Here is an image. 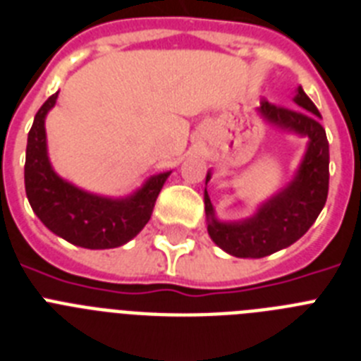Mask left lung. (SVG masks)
Instances as JSON below:
<instances>
[{"label":"left lung","instance_id":"left-lung-1","mask_svg":"<svg viewBox=\"0 0 361 361\" xmlns=\"http://www.w3.org/2000/svg\"><path fill=\"white\" fill-rule=\"evenodd\" d=\"M299 108L260 102V114L281 128L292 130L310 139L308 150L295 180L283 192L266 202L253 218L237 224H220L213 216V205L207 190L204 195L209 216V237L229 255L240 259H260L288 247L310 229L325 207L329 195V141L319 124L321 114L316 104L298 90ZM211 176L207 174V181Z\"/></svg>","mask_w":361,"mask_h":361}]
</instances>
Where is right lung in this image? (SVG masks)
I'll return each mask as SVG.
<instances>
[{
  "mask_svg": "<svg viewBox=\"0 0 361 361\" xmlns=\"http://www.w3.org/2000/svg\"><path fill=\"white\" fill-rule=\"evenodd\" d=\"M59 93L35 115L25 154V192L32 211L47 229L87 250L119 247L137 235L152 216L154 205L171 172L152 176L135 195L110 200L90 195L54 174L47 159L44 121Z\"/></svg>",
  "mask_w": 361,
  "mask_h": 361,
  "instance_id": "add662e5",
  "label": "right lung"
}]
</instances>
